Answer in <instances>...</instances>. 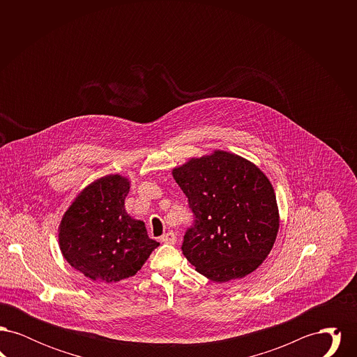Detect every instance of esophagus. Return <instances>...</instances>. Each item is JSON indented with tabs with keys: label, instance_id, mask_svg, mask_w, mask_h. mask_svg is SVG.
<instances>
[{
	"label": "esophagus",
	"instance_id": "1",
	"mask_svg": "<svg viewBox=\"0 0 357 357\" xmlns=\"http://www.w3.org/2000/svg\"><path fill=\"white\" fill-rule=\"evenodd\" d=\"M160 241H162V242H165V243L174 245V243H176V236H175V233L169 231V233H166L165 236H162V237H160Z\"/></svg>",
	"mask_w": 357,
	"mask_h": 357
}]
</instances>
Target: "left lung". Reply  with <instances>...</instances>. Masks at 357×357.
I'll return each instance as SVG.
<instances>
[{
	"mask_svg": "<svg viewBox=\"0 0 357 357\" xmlns=\"http://www.w3.org/2000/svg\"><path fill=\"white\" fill-rule=\"evenodd\" d=\"M195 221L182 250L195 271L226 282L255 272L272 250L280 213L271 181L237 153L214 150L172 170Z\"/></svg>",
	"mask_w": 357,
	"mask_h": 357,
	"instance_id": "obj_1",
	"label": "left lung"
}]
</instances>
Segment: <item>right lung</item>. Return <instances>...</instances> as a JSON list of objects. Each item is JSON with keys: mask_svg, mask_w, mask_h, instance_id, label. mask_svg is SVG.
I'll return each mask as SVG.
<instances>
[{"mask_svg": "<svg viewBox=\"0 0 357 357\" xmlns=\"http://www.w3.org/2000/svg\"><path fill=\"white\" fill-rule=\"evenodd\" d=\"M130 179L109 174L83 188L59 226V246L69 265L86 278L112 284L135 275L159 242L144 222L124 207Z\"/></svg>", "mask_w": 357, "mask_h": 357, "instance_id": "obj_1", "label": "right lung"}]
</instances>
